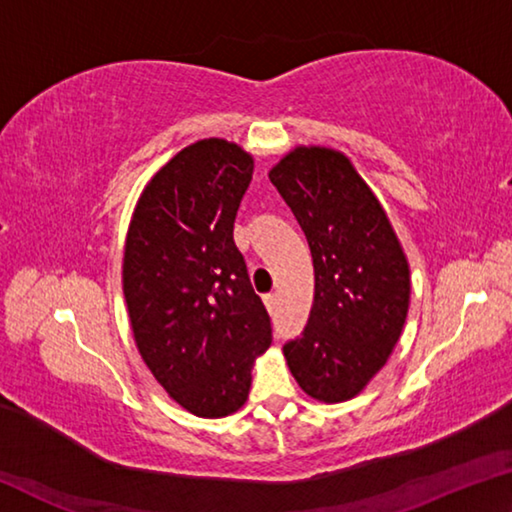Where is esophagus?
<instances>
[{
	"mask_svg": "<svg viewBox=\"0 0 512 512\" xmlns=\"http://www.w3.org/2000/svg\"><path fill=\"white\" fill-rule=\"evenodd\" d=\"M264 305H266L268 311H275V307H277V296H275V293H266Z\"/></svg>",
	"mask_w": 512,
	"mask_h": 512,
	"instance_id": "34e87169",
	"label": "esophagus"
}]
</instances>
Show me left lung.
Returning <instances> with one entry per match:
<instances>
[{"label":"left lung","instance_id":"1","mask_svg":"<svg viewBox=\"0 0 512 512\" xmlns=\"http://www.w3.org/2000/svg\"><path fill=\"white\" fill-rule=\"evenodd\" d=\"M268 178L305 232L316 277L307 327L284 357L309 397L352 400L400 341L409 262L384 207L341 151L296 146Z\"/></svg>","mask_w":512,"mask_h":512}]
</instances>
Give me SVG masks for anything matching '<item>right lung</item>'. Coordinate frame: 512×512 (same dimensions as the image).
Masks as SVG:
<instances>
[{
    "mask_svg": "<svg viewBox=\"0 0 512 512\" xmlns=\"http://www.w3.org/2000/svg\"><path fill=\"white\" fill-rule=\"evenodd\" d=\"M253 167L235 142L189 144L144 187L128 225L121 282L135 345L198 418L239 411L271 345V318L232 237Z\"/></svg>",
    "mask_w": 512,
    "mask_h": 512,
    "instance_id": "add662e5",
    "label": "right lung"
}]
</instances>
